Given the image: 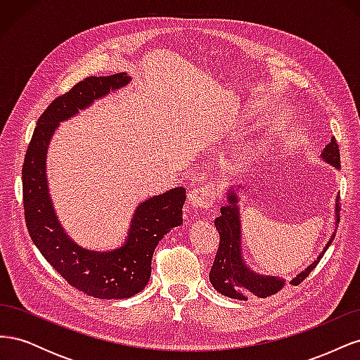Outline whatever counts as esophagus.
I'll list each match as a JSON object with an SVG mask.
<instances>
[{
	"label": "esophagus",
	"instance_id": "esophagus-1",
	"mask_svg": "<svg viewBox=\"0 0 360 360\" xmlns=\"http://www.w3.org/2000/svg\"><path fill=\"white\" fill-rule=\"evenodd\" d=\"M213 202L214 193L209 186L193 189L188 197V204L191 209H209Z\"/></svg>",
	"mask_w": 360,
	"mask_h": 360
}]
</instances>
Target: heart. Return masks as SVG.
I'll use <instances>...</instances> for the list:
<instances>
[{
	"mask_svg": "<svg viewBox=\"0 0 360 360\" xmlns=\"http://www.w3.org/2000/svg\"><path fill=\"white\" fill-rule=\"evenodd\" d=\"M257 155L254 150H243V151H238L233 158H231V168L233 169H242L246 168L249 165H252L254 160H255Z\"/></svg>",
	"mask_w": 360,
	"mask_h": 360,
	"instance_id": "heart-1",
	"label": "heart"
}]
</instances>
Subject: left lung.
<instances>
[{
  "label": "left lung",
  "mask_w": 360,
  "mask_h": 360,
  "mask_svg": "<svg viewBox=\"0 0 360 360\" xmlns=\"http://www.w3.org/2000/svg\"><path fill=\"white\" fill-rule=\"evenodd\" d=\"M320 158L328 163V165L341 169L340 162V150H338L336 139L332 138L330 143L326 146L321 151ZM245 188L231 186L225 192L226 204L221 209V216L214 219V226L219 233V249H217L213 266L210 270V282L213 288L221 292L222 296L237 299V300H248L249 296H257L264 299L274 296L278 291L285 287L287 281L284 278L274 276V275H263L252 270L243 257V246H242V217H240V193ZM340 197L335 200V230L340 222ZM335 230L326 243L319 257L314 259L307 269L302 270L300 274L294 276L290 284L299 285L300 282L307 278L311 271L320 263L321 257L326 250L329 249L332 240L335 238Z\"/></svg>",
  "instance_id": "left-lung-1"
}]
</instances>
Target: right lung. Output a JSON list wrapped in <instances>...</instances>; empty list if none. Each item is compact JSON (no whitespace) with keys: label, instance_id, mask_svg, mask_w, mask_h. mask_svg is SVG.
Listing matches in <instances>:
<instances>
[{"label":"right lung","instance_id":"1","mask_svg":"<svg viewBox=\"0 0 360 360\" xmlns=\"http://www.w3.org/2000/svg\"><path fill=\"white\" fill-rule=\"evenodd\" d=\"M124 72L90 76L53 101L39 118L22 168L25 222L32 243L72 287L96 299H127L148 284L151 258L165 234L183 224L184 188H174L141 201L132 214L123 243L108 250L76 243L61 225L53 207L46 158L60 123L78 115L96 102L129 85Z\"/></svg>","mask_w":360,"mask_h":360}]
</instances>
